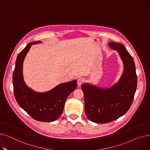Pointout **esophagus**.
<instances>
[{"instance_id": "esophagus-1", "label": "esophagus", "mask_w": 150, "mask_h": 150, "mask_svg": "<svg viewBox=\"0 0 150 150\" xmlns=\"http://www.w3.org/2000/svg\"><path fill=\"white\" fill-rule=\"evenodd\" d=\"M84 83V79L82 78H79L77 80V84L78 86H80Z\"/></svg>"}]
</instances>
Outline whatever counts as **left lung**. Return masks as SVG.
Returning <instances> with one entry per match:
<instances>
[{"mask_svg": "<svg viewBox=\"0 0 150 150\" xmlns=\"http://www.w3.org/2000/svg\"><path fill=\"white\" fill-rule=\"evenodd\" d=\"M108 45L118 52L123 61V70L119 81L108 88L86 83L81 85L86 115L96 123H108L124 115L132 105L137 88L132 57L123 44L110 42Z\"/></svg>", "mask_w": 150, "mask_h": 150, "instance_id": "obj_1", "label": "left lung"}]
</instances>
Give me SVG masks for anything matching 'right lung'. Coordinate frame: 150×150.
<instances>
[{"mask_svg": "<svg viewBox=\"0 0 150 150\" xmlns=\"http://www.w3.org/2000/svg\"><path fill=\"white\" fill-rule=\"evenodd\" d=\"M39 41L27 45L18 55L13 74L14 94L18 105L33 119L53 122L61 116L68 96L77 87L76 80L61 83L50 91L38 92L29 88L23 80V63L31 46L41 43Z\"/></svg>", "mask_w": 150, "mask_h": 150, "instance_id": "1", "label": "right lung"}]
</instances>
